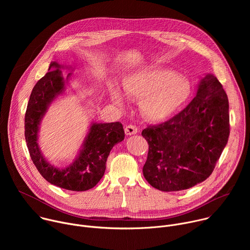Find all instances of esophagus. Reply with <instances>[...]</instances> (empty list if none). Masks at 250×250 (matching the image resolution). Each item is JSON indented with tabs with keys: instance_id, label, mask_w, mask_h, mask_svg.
Returning <instances> with one entry per match:
<instances>
[{
	"instance_id": "34e87169",
	"label": "esophagus",
	"mask_w": 250,
	"mask_h": 250,
	"mask_svg": "<svg viewBox=\"0 0 250 250\" xmlns=\"http://www.w3.org/2000/svg\"><path fill=\"white\" fill-rule=\"evenodd\" d=\"M137 131H138L137 127H136L135 125H126L125 128V132L126 135L135 134Z\"/></svg>"
}]
</instances>
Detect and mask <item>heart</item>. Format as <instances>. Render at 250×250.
I'll list each match as a JSON object with an SVG mask.
<instances>
[{"label": "heart", "mask_w": 250, "mask_h": 250, "mask_svg": "<svg viewBox=\"0 0 250 250\" xmlns=\"http://www.w3.org/2000/svg\"><path fill=\"white\" fill-rule=\"evenodd\" d=\"M125 94L130 99H140L145 117L160 122L174 115L188 100L191 87L187 79L177 76L171 70H137L125 75L123 81ZM115 102L122 104V97L111 86Z\"/></svg>", "instance_id": "heart-1"}]
</instances>
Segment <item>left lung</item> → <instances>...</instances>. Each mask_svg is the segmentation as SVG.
<instances>
[{
  "label": "left lung",
  "instance_id": "left-lung-1",
  "mask_svg": "<svg viewBox=\"0 0 250 250\" xmlns=\"http://www.w3.org/2000/svg\"><path fill=\"white\" fill-rule=\"evenodd\" d=\"M149 146L142 168L146 181L164 192L189 189L215 169L229 136L228 96L211 74L199 84L196 97L169 121L141 132Z\"/></svg>",
  "mask_w": 250,
  "mask_h": 250
}]
</instances>
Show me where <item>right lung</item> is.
<instances>
[{
    "label": "right lung",
    "instance_id": "obj_1",
    "mask_svg": "<svg viewBox=\"0 0 250 250\" xmlns=\"http://www.w3.org/2000/svg\"><path fill=\"white\" fill-rule=\"evenodd\" d=\"M61 65L51 62L48 72L33 87L24 117V136L30 158L50 184L69 191H87L95 187L105 170V162L115 145L123 141L125 130L119 122L92 124L82 149L66 168H56L42 156L38 144L41 121L50 103L65 89ZM71 73L68 74L66 83Z\"/></svg>",
    "mask_w": 250,
    "mask_h": 250
}]
</instances>
